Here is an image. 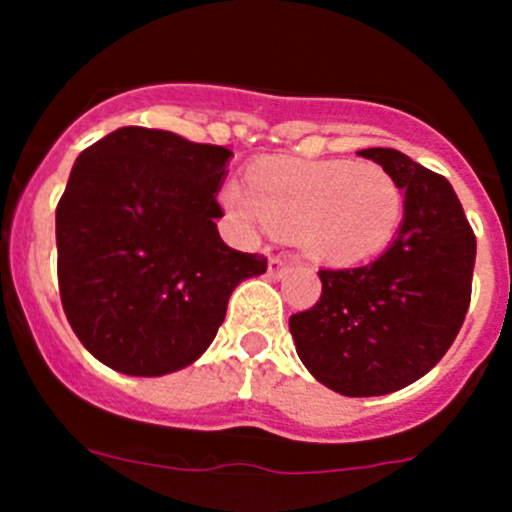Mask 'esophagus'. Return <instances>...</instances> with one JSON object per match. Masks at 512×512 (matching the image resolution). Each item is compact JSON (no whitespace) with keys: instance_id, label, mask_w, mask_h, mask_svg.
Here are the masks:
<instances>
[{"instance_id":"esophagus-1","label":"esophagus","mask_w":512,"mask_h":512,"mask_svg":"<svg viewBox=\"0 0 512 512\" xmlns=\"http://www.w3.org/2000/svg\"><path fill=\"white\" fill-rule=\"evenodd\" d=\"M294 267V262H287L285 257H270V262H267V272H270L272 277H282L285 272H289Z\"/></svg>"}]
</instances>
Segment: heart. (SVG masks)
I'll return each instance as SVG.
<instances>
[{
	"mask_svg": "<svg viewBox=\"0 0 512 512\" xmlns=\"http://www.w3.org/2000/svg\"><path fill=\"white\" fill-rule=\"evenodd\" d=\"M227 208L245 225L292 237L307 257L359 265L391 245L404 223V190L376 163L267 158L250 183L230 180Z\"/></svg>",
	"mask_w": 512,
	"mask_h": 512,
	"instance_id": "heart-1",
	"label": "heart"
}]
</instances>
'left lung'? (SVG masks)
I'll use <instances>...</instances> for the list:
<instances>
[{
  "mask_svg": "<svg viewBox=\"0 0 512 512\" xmlns=\"http://www.w3.org/2000/svg\"><path fill=\"white\" fill-rule=\"evenodd\" d=\"M359 156L404 190V223L379 260L319 270L322 297L289 317L309 374L344 396H381L414 384L451 349L471 304L476 235L443 175L394 148Z\"/></svg>",
  "mask_w": 512,
  "mask_h": 512,
  "instance_id": "left-lung-1",
  "label": "left lung"
}]
</instances>
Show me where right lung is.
<instances>
[{
	"instance_id": "right-lung-1",
	"label": "right lung",
	"mask_w": 512,
	"mask_h": 512,
	"mask_svg": "<svg viewBox=\"0 0 512 512\" xmlns=\"http://www.w3.org/2000/svg\"><path fill=\"white\" fill-rule=\"evenodd\" d=\"M232 151L126 126L86 148L56 205L59 292L101 364L163 376L218 334L232 289L267 257L220 237L218 190Z\"/></svg>"
}]
</instances>
